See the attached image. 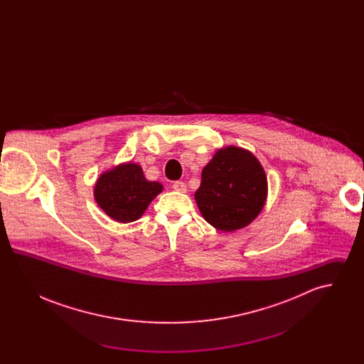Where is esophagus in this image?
Here are the masks:
<instances>
[{
  "label": "esophagus",
  "mask_w": 364,
  "mask_h": 364,
  "mask_svg": "<svg viewBox=\"0 0 364 364\" xmlns=\"http://www.w3.org/2000/svg\"><path fill=\"white\" fill-rule=\"evenodd\" d=\"M174 191H177V192H186L187 191V186H186V183H183V181H174L173 186Z\"/></svg>",
  "instance_id": "obj_1"
}]
</instances>
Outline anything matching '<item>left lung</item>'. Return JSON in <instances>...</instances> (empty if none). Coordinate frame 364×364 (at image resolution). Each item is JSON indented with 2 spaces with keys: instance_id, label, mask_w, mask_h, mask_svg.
<instances>
[{
  "instance_id": "8db88e82",
  "label": "left lung",
  "mask_w": 364,
  "mask_h": 364,
  "mask_svg": "<svg viewBox=\"0 0 364 364\" xmlns=\"http://www.w3.org/2000/svg\"><path fill=\"white\" fill-rule=\"evenodd\" d=\"M266 192L267 180L258 159L232 146L218 150L203 168L195 200L210 225L232 232L259 214Z\"/></svg>"
}]
</instances>
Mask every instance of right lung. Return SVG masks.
I'll list each match as a JSON object with an SVG mask.
<instances>
[{
    "instance_id": "add662e5",
    "label": "right lung",
    "mask_w": 364,
    "mask_h": 364,
    "mask_svg": "<svg viewBox=\"0 0 364 364\" xmlns=\"http://www.w3.org/2000/svg\"><path fill=\"white\" fill-rule=\"evenodd\" d=\"M162 191L156 181H147L136 164H125L106 172L95 186V200L105 213L119 223L136 221Z\"/></svg>"
}]
</instances>
